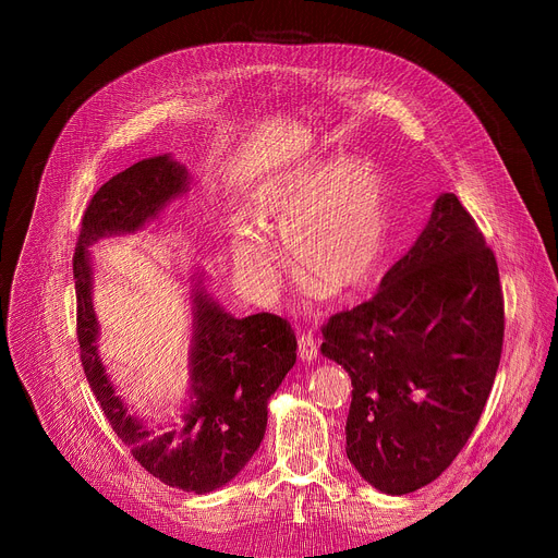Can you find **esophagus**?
I'll use <instances>...</instances> for the list:
<instances>
[{"label": "esophagus", "mask_w": 558, "mask_h": 558, "mask_svg": "<svg viewBox=\"0 0 558 558\" xmlns=\"http://www.w3.org/2000/svg\"><path fill=\"white\" fill-rule=\"evenodd\" d=\"M316 353H318V345H316L312 335L299 337V360L301 362H314Z\"/></svg>", "instance_id": "esophagus-1"}]
</instances>
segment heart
<instances>
[{"label":"heart","instance_id":"1","mask_svg":"<svg viewBox=\"0 0 558 558\" xmlns=\"http://www.w3.org/2000/svg\"><path fill=\"white\" fill-rule=\"evenodd\" d=\"M253 223L234 226V269L253 284H269L278 259L264 234H282L296 280L324 299L362 287L385 253L389 185L371 158L305 160L259 181L246 196Z\"/></svg>","mask_w":558,"mask_h":558}]
</instances>
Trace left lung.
Masks as SVG:
<instances>
[{
	"label": "left lung",
	"mask_w": 558,
	"mask_h": 558,
	"mask_svg": "<svg viewBox=\"0 0 558 558\" xmlns=\"http://www.w3.org/2000/svg\"><path fill=\"white\" fill-rule=\"evenodd\" d=\"M505 303L484 234L441 194L379 291L324 328L320 353L348 371L345 454L373 488L412 493L471 438L500 366Z\"/></svg>",
	"instance_id": "left-lung-1"
}]
</instances>
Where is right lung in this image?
<instances>
[{
  "label": "right lung",
  "instance_id": "obj_1",
  "mask_svg": "<svg viewBox=\"0 0 558 558\" xmlns=\"http://www.w3.org/2000/svg\"><path fill=\"white\" fill-rule=\"evenodd\" d=\"M192 175L171 154L144 158L99 187L83 215L74 251L76 328L81 362L104 414L137 463L167 486L213 493L238 477L267 432L269 400L296 364V337L284 318L226 312L196 269L190 282V387L179 421L154 425L117 393L99 355V318L93 303V246L135 234L190 192Z\"/></svg>",
  "mask_w": 558,
  "mask_h": 558
}]
</instances>
